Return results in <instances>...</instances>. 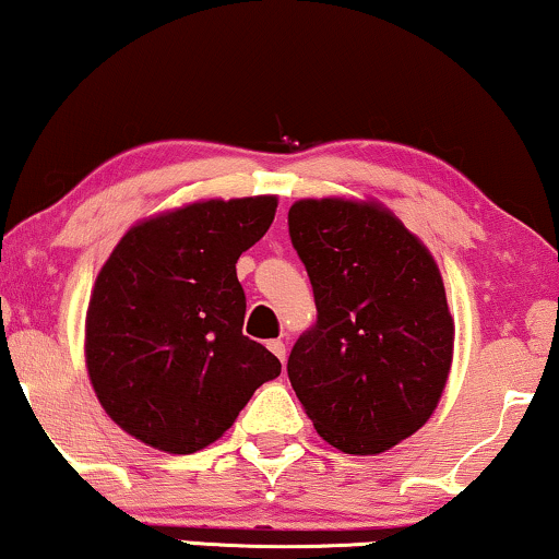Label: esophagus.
I'll return each mask as SVG.
<instances>
[{"instance_id": "1", "label": "esophagus", "mask_w": 559, "mask_h": 559, "mask_svg": "<svg viewBox=\"0 0 559 559\" xmlns=\"http://www.w3.org/2000/svg\"><path fill=\"white\" fill-rule=\"evenodd\" d=\"M267 348H271L275 356L281 358V364L286 361V343L284 341H267Z\"/></svg>"}]
</instances>
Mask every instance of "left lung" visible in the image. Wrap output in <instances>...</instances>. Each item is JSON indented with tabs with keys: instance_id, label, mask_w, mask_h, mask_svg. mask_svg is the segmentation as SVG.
I'll use <instances>...</instances> for the list:
<instances>
[{
	"instance_id": "8db88e82",
	"label": "left lung",
	"mask_w": 559,
	"mask_h": 559,
	"mask_svg": "<svg viewBox=\"0 0 559 559\" xmlns=\"http://www.w3.org/2000/svg\"><path fill=\"white\" fill-rule=\"evenodd\" d=\"M288 237L312 281L317 322L288 379L317 433L345 454H381L413 436L447 386L454 320L436 260L377 203L288 209Z\"/></svg>"
}]
</instances>
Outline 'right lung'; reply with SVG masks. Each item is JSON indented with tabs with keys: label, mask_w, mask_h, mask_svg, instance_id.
I'll use <instances>...</instances> for the list:
<instances>
[{
	"label": "right lung",
	"mask_w": 559,
	"mask_h": 559,
	"mask_svg": "<svg viewBox=\"0 0 559 559\" xmlns=\"http://www.w3.org/2000/svg\"><path fill=\"white\" fill-rule=\"evenodd\" d=\"M273 195L201 201L126 231L95 281L87 371L105 413L169 454H193L281 373L242 335L237 260L265 235Z\"/></svg>",
	"instance_id": "1"
}]
</instances>
